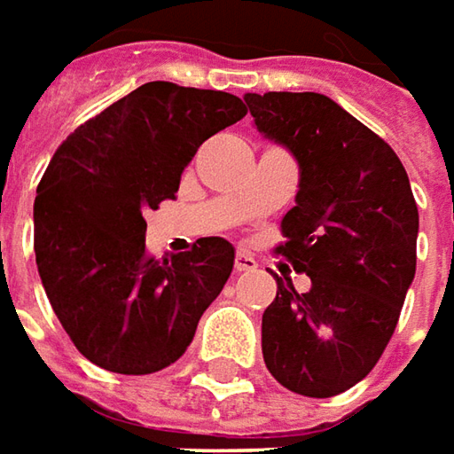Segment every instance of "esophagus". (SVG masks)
<instances>
[{"label":"esophagus","instance_id":"1","mask_svg":"<svg viewBox=\"0 0 454 454\" xmlns=\"http://www.w3.org/2000/svg\"><path fill=\"white\" fill-rule=\"evenodd\" d=\"M257 267V260L247 254V252H237V257H234V270L237 272H249V270H254Z\"/></svg>","mask_w":454,"mask_h":454}]
</instances>
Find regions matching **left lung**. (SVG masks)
Returning a JSON list of instances; mask_svg holds the SVG:
<instances>
[{"label":"left lung","instance_id":"obj_1","mask_svg":"<svg viewBox=\"0 0 454 454\" xmlns=\"http://www.w3.org/2000/svg\"><path fill=\"white\" fill-rule=\"evenodd\" d=\"M257 132L300 167L279 247L309 290L277 279L262 315L267 370L287 390L333 397L370 375L415 279L419 215L400 157L317 92L245 94Z\"/></svg>","mask_w":454,"mask_h":454}]
</instances>
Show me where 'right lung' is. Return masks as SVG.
Segmentation results:
<instances>
[{
    "instance_id": "obj_1",
    "label": "right lung",
    "mask_w": 454,
    "mask_h": 454,
    "mask_svg": "<svg viewBox=\"0 0 454 454\" xmlns=\"http://www.w3.org/2000/svg\"><path fill=\"white\" fill-rule=\"evenodd\" d=\"M245 114L234 94L147 82L54 152L36 187V270L69 340L97 367L149 375L190 348L234 247L202 237L160 262L145 252V215L177 194L200 145Z\"/></svg>"
}]
</instances>
